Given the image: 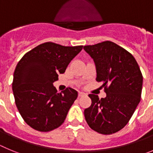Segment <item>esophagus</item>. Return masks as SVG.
<instances>
[{"instance_id":"obj_1","label":"esophagus","mask_w":153,"mask_h":153,"mask_svg":"<svg viewBox=\"0 0 153 153\" xmlns=\"http://www.w3.org/2000/svg\"><path fill=\"white\" fill-rule=\"evenodd\" d=\"M86 94H85L84 93H83V92H79V97H83V96H85Z\"/></svg>"}]
</instances>
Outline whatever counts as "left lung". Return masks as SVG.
<instances>
[{"instance_id":"8db88e82","label":"left lung","mask_w":153,"mask_h":153,"mask_svg":"<svg viewBox=\"0 0 153 153\" xmlns=\"http://www.w3.org/2000/svg\"><path fill=\"white\" fill-rule=\"evenodd\" d=\"M95 62L97 82H102L105 98L89 94L92 103L84 116L93 130L103 135L122 129L141 100L143 74L134 56L112 41L83 47Z\"/></svg>"}]
</instances>
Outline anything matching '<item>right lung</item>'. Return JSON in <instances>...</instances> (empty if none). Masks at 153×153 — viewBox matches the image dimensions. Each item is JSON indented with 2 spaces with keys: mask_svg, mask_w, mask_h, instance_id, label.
I'll list each match as a JSON object with an SVG mask.
<instances>
[{
  "mask_svg": "<svg viewBox=\"0 0 153 153\" xmlns=\"http://www.w3.org/2000/svg\"><path fill=\"white\" fill-rule=\"evenodd\" d=\"M82 49L83 46L46 42L26 53L17 63L12 83L16 106L24 122L35 130L49 132L64 122L78 92L69 87L58 93L53 83Z\"/></svg>",
  "mask_w": 153,
  "mask_h": 153,
  "instance_id": "right-lung-1",
  "label": "right lung"
}]
</instances>
